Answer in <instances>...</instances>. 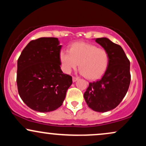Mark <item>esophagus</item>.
<instances>
[{
    "mask_svg": "<svg viewBox=\"0 0 146 146\" xmlns=\"http://www.w3.org/2000/svg\"><path fill=\"white\" fill-rule=\"evenodd\" d=\"M78 80V78H76V77H73V82H76Z\"/></svg>",
    "mask_w": 146,
    "mask_h": 146,
    "instance_id": "esophagus-1",
    "label": "esophagus"
}]
</instances>
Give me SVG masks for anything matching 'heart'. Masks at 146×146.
Here are the masks:
<instances>
[{"instance_id": "1", "label": "heart", "mask_w": 146, "mask_h": 146, "mask_svg": "<svg viewBox=\"0 0 146 146\" xmlns=\"http://www.w3.org/2000/svg\"><path fill=\"white\" fill-rule=\"evenodd\" d=\"M59 58L65 73H69L79 64L81 74L90 80L101 78L109 64V53L106 49L84 42L73 43L68 51L61 50Z\"/></svg>"}]
</instances>
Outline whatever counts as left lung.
<instances>
[{
  "label": "left lung",
  "instance_id": "obj_1",
  "mask_svg": "<svg viewBox=\"0 0 146 146\" xmlns=\"http://www.w3.org/2000/svg\"><path fill=\"white\" fill-rule=\"evenodd\" d=\"M95 42L108 51L109 64L102 79L89 83L84 98L90 108L104 113L116 108L128 91L130 61L121 46L108 38H96Z\"/></svg>",
  "mask_w": 146,
  "mask_h": 146
}]
</instances>
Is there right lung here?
I'll use <instances>...</instances> for the list:
<instances>
[{
	"instance_id": "add662e5",
	"label": "right lung",
	"mask_w": 146,
	"mask_h": 146,
	"mask_svg": "<svg viewBox=\"0 0 146 146\" xmlns=\"http://www.w3.org/2000/svg\"><path fill=\"white\" fill-rule=\"evenodd\" d=\"M61 48L57 38H40L29 42L18 58V93L33 110L47 113L58 109L73 83L72 77L60 68Z\"/></svg>"
}]
</instances>
